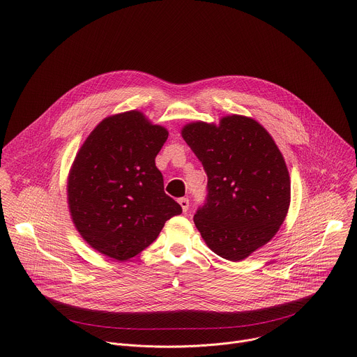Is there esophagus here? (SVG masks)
Returning <instances> with one entry per match:
<instances>
[{
	"label": "esophagus",
	"instance_id": "obj_1",
	"mask_svg": "<svg viewBox=\"0 0 357 357\" xmlns=\"http://www.w3.org/2000/svg\"><path fill=\"white\" fill-rule=\"evenodd\" d=\"M178 202H179V205H181L183 213H186L188 209H189V199L188 197H181Z\"/></svg>",
	"mask_w": 357,
	"mask_h": 357
}]
</instances>
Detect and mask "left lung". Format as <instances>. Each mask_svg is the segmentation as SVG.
Instances as JSON below:
<instances>
[{
	"label": "left lung",
	"instance_id": "obj_1",
	"mask_svg": "<svg viewBox=\"0 0 357 357\" xmlns=\"http://www.w3.org/2000/svg\"><path fill=\"white\" fill-rule=\"evenodd\" d=\"M181 132L208 175L206 203L195 226L218 256L241 261L287 218L291 181L281 151L260 123L237 114L218 126L189 123Z\"/></svg>",
	"mask_w": 357,
	"mask_h": 357
}]
</instances>
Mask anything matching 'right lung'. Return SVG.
<instances>
[{"label":"right lung","instance_id":"add662e5","mask_svg":"<svg viewBox=\"0 0 357 357\" xmlns=\"http://www.w3.org/2000/svg\"><path fill=\"white\" fill-rule=\"evenodd\" d=\"M167 138V128L131 110L101 120L80 146L68 178V203L76 230L96 251L126 261L182 213L155 167Z\"/></svg>","mask_w":357,"mask_h":357}]
</instances>
